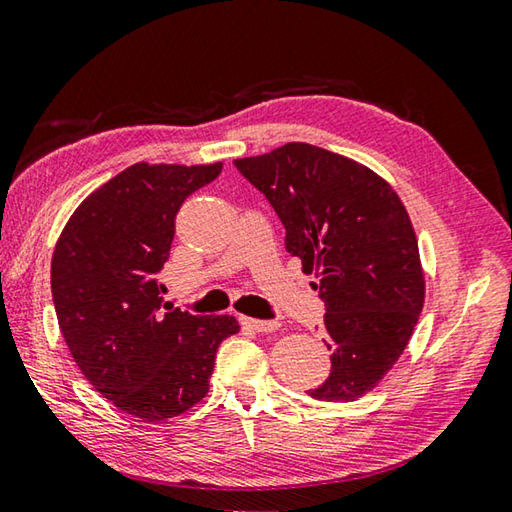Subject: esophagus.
<instances>
[{
    "instance_id": "34e87169",
    "label": "esophagus",
    "mask_w": 512,
    "mask_h": 512,
    "mask_svg": "<svg viewBox=\"0 0 512 512\" xmlns=\"http://www.w3.org/2000/svg\"><path fill=\"white\" fill-rule=\"evenodd\" d=\"M241 324L246 329H253L257 333H271L275 329H280V322L277 320H255V318H241Z\"/></svg>"
}]
</instances>
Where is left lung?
Segmentation results:
<instances>
[{
    "instance_id": "obj_1",
    "label": "left lung",
    "mask_w": 512,
    "mask_h": 512,
    "mask_svg": "<svg viewBox=\"0 0 512 512\" xmlns=\"http://www.w3.org/2000/svg\"><path fill=\"white\" fill-rule=\"evenodd\" d=\"M271 201L286 250L327 304L331 374L311 398L356 401L401 358L425 302L416 232L401 197L367 165L309 143L235 161Z\"/></svg>"
}]
</instances>
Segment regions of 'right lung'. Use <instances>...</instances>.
<instances>
[{
	"label": "right lung",
	"mask_w": 512,
	"mask_h": 512,
	"mask_svg": "<svg viewBox=\"0 0 512 512\" xmlns=\"http://www.w3.org/2000/svg\"><path fill=\"white\" fill-rule=\"evenodd\" d=\"M224 163H134L80 203L51 259L60 331L82 374L118 410L165 421L210 389L232 315L163 304L156 273L170 257L174 219Z\"/></svg>",
	"instance_id": "add662e5"
}]
</instances>
